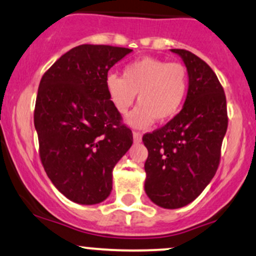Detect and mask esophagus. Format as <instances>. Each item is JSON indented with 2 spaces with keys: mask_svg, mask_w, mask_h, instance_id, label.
Segmentation results:
<instances>
[{
  "mask_svg": "<svg viewBox=\"0 0 256 256\" xmlns=\"http://www.w3.org/2000/svg\"><path fill=\"white\" fill-rule=\"evenodd\" d=\"M142 133H138V132H134V133H133L134 142H142Z\"/></svg>",
  "mask_w": 256,
  "mask_h": 256,
  "instance_id": "obj_1",
  "label": "esophagus"
}]
</instances>
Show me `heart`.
Returning <instances> with one entry per match:
<instances>
[{"label": "heart", "instance_id": "1", "mask_svg": "<svg viewBox=\"0 0 256 256\" xmlns=\"http://www.w3.org/2000/svg\"><path fill=\"white\" fill-rule=\"evenodd\" d=\"M105 88L112 106L120 114L128 111L138 94L139 105L126 120L130 127L144 129L155 120L166 122L180 111L188 95L189 76L180 63L142 57L126 66L123 76L107 74Z\"/></svg>", "mask_w": 256, "mask_h": 256}]
</instances>
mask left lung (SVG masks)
Returning a JSON list of instances; mask_svg holds the SVG:
<instances>
[{"instance_id":"left-lung-1","label":"left lung","mask_w":256,"mask_h":256,"mask_svg":"<svg viewBox=\"0 0 256 256\" xmlns=\"http://www.w3.org/2000/svg\"><path fill=\"white\" fill-rule=\"evenodd\" d=\"M186 64L189 90L178 114L142 136L149 151L145 193L164 208L196 199L214 178L227 132L226 96L216 74L190 51L172 48Z\"/></svg>"}]
</instances>
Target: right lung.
Returning <instances> with one entry per match:
<instances>
[{
  "label": "right lung",
  "mask_w": 256,
  "mask_h": 256,
  "mask_svg": "<svg viewBox=\"0 0 256 256\" xmlns=\"http://www.w3.org/2000/svg\"><path fill=\"white\" fill-rule=\"evenodd\" d=\"M132 51L76 46L41 78L34 112L40 158L52 184L76 204L107 199L114 167L133 144L105 88L110 68Z\"/></svg>",
  "instance_id": "add662e5"
}]
</instances>
